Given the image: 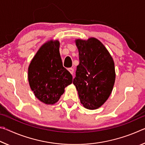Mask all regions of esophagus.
Segmentation results:
<instances>
[{
  "mask_svg": "<svg viewBox=\"0 0 145 145\" xmlns=\"http://www.w3.org/2000/svg\"><path fill=\"white\" fill-rule=\"evenodd\" d=\"M68 71H69V72H70L71 74L73 75V72H74V69H73V68H70L69 69H68Z\"/></svg>",
  "mask_w": 145,
  "mask_h": 145,
  "instance_id": "1",
  "label": "esophagus"
}]
</instances>
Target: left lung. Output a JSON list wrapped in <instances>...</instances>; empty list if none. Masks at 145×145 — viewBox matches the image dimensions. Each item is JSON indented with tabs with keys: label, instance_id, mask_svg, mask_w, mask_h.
<instances>
[{
	"label": "left lung",
	"instance_id": "8db88e82",
	"mask_svg": "<svg viewBox=\"0 0 145 145\" xmlns=\"http://www.w3.org/2000/svg\"><path fill=\"white\" fill-rule=\"evenodd\" d=\"M79 64L73 83L85 108L97 109L106 102L113 89L116 73L109 51L95 38L76 39Z\"/></svg>",
	"mask_w": 145,
	"mask_h": 145
}]
</instances>
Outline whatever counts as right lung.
<instances>
[{"instance_id": "1", "label": "right lung", "mask_w": 145, "mask_h": 145, "mask_svg": "<svg viewBox=\"0 0 145 145\" xmlns=\"http://www.w3.org/2000/svg\"><path fill=\"white\" fill-rule=\"evenodd\" d=\"M58 40H49L39 48L28 68V80L35 97L46 105L58 102L65 88L72 83L71 73L63 67Z\"/></svg>"}]
</instances>
